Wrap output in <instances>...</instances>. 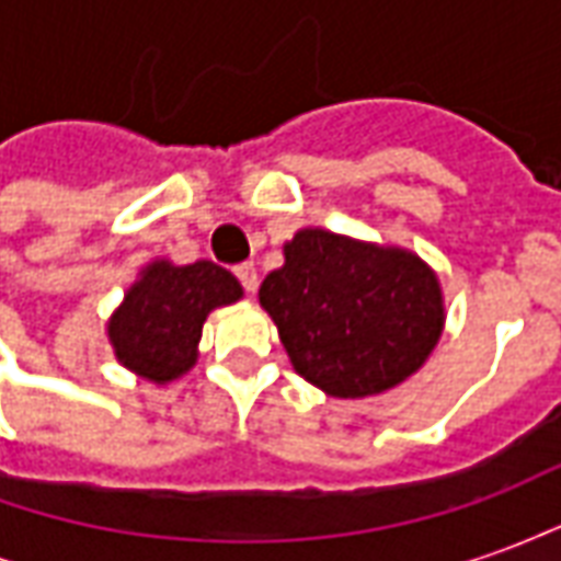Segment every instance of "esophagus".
I'll return each instance as SVG.
<instances>
[{
  "mask_svg": "<svg viewBox=\"0 0 561 561\" xmlns=\"http://www.w3.org/2000/svg\"><path fill=\"white\" fill-rule=\"evenodd\" d=\"M233 276L240 279V285H243L245 294H255L257 291V270H255V264H249V261H245V264H237V267H233Z\"/></svg>",
  "mask_w": 561,
  "mask_h": 561,
  "instance_id": "1",
  "label": "esophagus"
}]
</instances>
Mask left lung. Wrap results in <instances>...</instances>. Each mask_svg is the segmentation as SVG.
I'll list each match as a JSON object with an SVG mask.
<instances>
[{"instance_id":"obj_1","label":"left lung","mask_w":561,"mask_h":561,"mask_svg":"<svg viewBox=\"0 0 561 561\" xmlns=\"http://www.w3.org/2000/svg\"><path fill=\"white\" fill-rule=\"evenodd\" d=\"M257 297L294 369L342 400L405 381L445 324L438 279L421 257L318 228L285 245V267Z\"/></svg>"}]
</instances>
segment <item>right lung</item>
Returning a JSON list of instances; mask_svg holds the SVG:
<instances>
[{
	"mask_svg": "<svg viewBox=\"0 0 561 561\" xmlns=\"http://www.w3.org/2000/svg\"><path fill=\"white\" fill-rule=\"evenodd\" d=\"M240 282L213 261L152 264L111 318V342L123 366L152 381H171L195 364L209 309L240 300Z\"/></svg>",
	"mask_w": 561,
	"mask_h": 561,
	"instance_id": "obj_1",
	"label": "right lung"
}]
</instances>
